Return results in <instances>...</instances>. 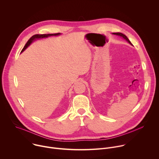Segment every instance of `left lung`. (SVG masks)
<instances>
[{
  "instance_id": "obj_1",
  "label": "left lung",
  "mask_w": 159,
  "mask_h": 159,
  "mask_svg": "<svg viewBox=\"0 0 159 159\" xmlns=\"http://www.w3.org/2000/svg\"><path fill=\"white\" fill-rule=\"evenodd\" d=\"M113 34H115V35H116V36H120V37H121V38H123V39H125L126 41H128L131 45H133L132 44H131V43L130 42V41L128 39V38L126 37V36H125V34H123V33H112Z\"/></svg>"
}]
</instances>
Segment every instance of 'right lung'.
<instances>
[{
  "label": "right lung",
  "instance_id": "1",
  "mask_svg": "<svg viewBox=\"0 0 159 159\" xmlns=\"http://www.w3.org/2000/svg\"><path fill=\"white\" fill-rule=\"evenodd\" d=\"M61 33H55V34H35V35H33L28 41V42L26 43V44H25V46L24 47L23 49L22 50L21 52H23L36 39H42V38H48V37H50V36H59L60 35Z\"/></svg>",
  "mask_w": 159,
  "mask_h": 159
}]
</instances>
